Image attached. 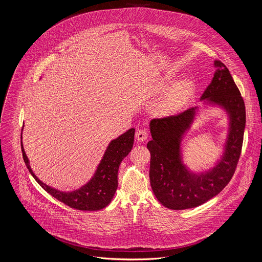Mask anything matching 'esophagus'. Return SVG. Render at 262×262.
<instances>
[{
	"mask_svg": "<svg viewBox=\"0 0 262 262\" xmlns=\"http://www.w3.org/2000/svg\"><path fill=\"white\" fill-rule=\"evenodd\" d=\"M148 138V133L146 129H139L136 133V139L140 142H144Z\"/></svg>",
	"mask_w": 262,
	"mask_h": 262,
	"instance_id": "34e87169",
	"label": "esophagus"
}]
</instances>
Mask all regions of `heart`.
Returning a JSON list of instances; mask_svg holds the SVG:
<instances>
[{
    "mask_svg": "<svg viewBox=\"0 0 262 262\" xmlns=\"http://www.w3.org/2000/svg\"><path fill=\"white\" fill-rule=\"evenodd\" d=\"M193 93L194 85L192 82L182 81L177 83L163 96L158 105V112L165 115L180 110L189 102Z\"/></svg>",
    "mask_w": 262,
    "mask_h": 262,
    "instance_id": "b5f03b06",
    "label": "heart"
}]
</instances>
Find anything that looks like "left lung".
<instances>
[{
  "mask_svg": "<svg viewBox=\"0 0 262 262\" xmlns=\"http://www.w3.org/2000/svg\"><path fill=\"white\" fill-rule=\"evenodd\" d=\"M214 67L216 72L201 100L219 105L227 112L229 130L224 153L213 168L194 173L182 161V138L190 128L198 107L150 121L152 140L147 144L151 154L150 184L159 203L170 210L195 208L216 196L231 180L241 156L245 103L225 64L215 60Z\"/></svg>",
  "mask_w": 262,
  "mask_h": 262,
  "instance_id": "left-lung-1",
  "label": "left lung"
}]
</instances>
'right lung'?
<instances>
[{"label": "right lung", "mask_w": 262, "mask_h": 262, "mask_svg": "<svg viewBox=\"0 0 262 262\" xmlns=\"http://www.w3.org/2000/svg\"><path fill=\"white\" fill-rule=\"evenodd\" d=\"M134 138L135 128H130L111 141L96 170L95 176L84 186L71 192L59 191L40 181L31 168L23 142L21 151L29 171L40 186L49 194L73 209L80 211H98L106 208L111 203L116 192L118 187V168L122 159L130 152L134 145Z\"/></svg>", "instance_id": "add662e5"}]
</instances>
